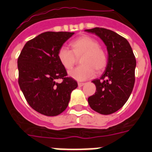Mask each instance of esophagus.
Listing matches in <instances>:
<instances>
[{"label": "esophagus", "mask_w": 152, "mask_h": 152, "mask_svg": "<svg viewBox=\"0 0 152 152\" xmlns=\"http://www.w3.org/2000/svg\"><path fill=\"white\" fill-rule=\"evenodd\" d=\"M84 85V83H80V82H79L78 83V86L79 87H82Z\"/></svg>", "instance_id": "1"}]
</instances>
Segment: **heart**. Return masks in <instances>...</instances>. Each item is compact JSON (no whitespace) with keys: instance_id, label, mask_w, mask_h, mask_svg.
Wrapping results in <instances>:
<instances>
[{"instance_id":"b5f03b06","label":"heart","mask_w":152,"mask_h":152,"mask_svg":"<svg viewBox=\"0 0 152 152\" xmlns=\"http://www.w3.org/2000/svg\"><path fill=\"white\" fill-rule=\"evenodd\" d=\"M99 42L90 36H82L69 43L71 50L62 47L57 53L58 60L66 70L73 68L80 58V66L69 72L71 77L78 81L86 80L93 77L96 70L104 71L107 65V54L104 48L99 46Z\"/></svg>"}]
</instances>
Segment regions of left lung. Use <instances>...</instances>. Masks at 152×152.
Segmentation results:
<instances>
[{"label": "left lung", "mask_w": 152, "mask_h": 152, "mask_svg": "<svg viewBox=\"0 0 152 152\" xmlns=\"http://www.w3.org/2000/svg\"><path fill=\"white\" fill-rule=\"evenodd\" d=\"M100 37L107 46L108 59L106 70L92 81L96 87L88 101L91 109L102 115L114 113L125 104L135 84V55L124 37L104 28L86 29Z\"/></svg>", "instance_id": "1"}]
</instances>
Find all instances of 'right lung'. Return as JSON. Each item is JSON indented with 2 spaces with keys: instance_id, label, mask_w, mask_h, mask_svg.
Returning <instances> with one entry per match:
<instances>
[{
  "instance_id": "right-lung-1",
  "label": "right lung",
  "mask_w": 152,
  "mask_h": 152,
  "mask_svg": "<svg viewBox=\"0 0 152 152\" xmlns=\"http://www.w3.org/2000/svg\"><path fill=\"white\" fill-rule=\"evenodd\" d=\"M73 34L43 32L25 44L18 57L19 86L30 107L40 114L55 116L62 113L78 86L57 57L59 49ZM58 78L62 80L61 83L55 82Z\"/></svg>"
}]
</instances>
